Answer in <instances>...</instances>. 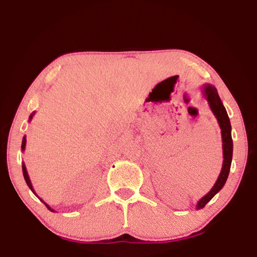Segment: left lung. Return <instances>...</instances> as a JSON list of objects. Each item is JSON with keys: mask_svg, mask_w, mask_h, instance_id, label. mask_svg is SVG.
<instances>
[{"mask_svg": "<svg viewBox=\"0 0 257 257\" xmlns=\"http://www.w3.org/2000/svg\"><path fill=\"white\" fill-rule=\"evenodd\" d=\"M202 94L208 101V105L212 110L213 114L215 115L217 122L221 128V137H222V151H223V163L222 168L217 177V180L212 189L202 196L196 203V209H201L214 198L216 193H219L226 184L228 175H229L231 158H233V139H231V125L229 117H228L226 108H224L222 101L220 99L216 87L210 84H205L202 86Z\"/></svg>", "mask_w": 257, "mask_h": 257, "instance_id": "1", "label": "left lung"}]
</instances>
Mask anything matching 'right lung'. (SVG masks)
I'll return each instance as SVG.
<instances>
[{
	"label": "right lung",
	"mask_w": 257,
	"mask_h": 257,
	"mask_svg": "<svg viewBox=\"0 0 257 257\" xmlns=\"http://www.w3.org/2000/svg\"><path fill=\"white\" fill-rule=\"evenodd\" d=\"M34 114H35V112H33V113H31V114H30V117H29V121L31 120V119H33V117H34ZM26 144H27V137H26V136H24V137H23V139H22V146H21V149H22V151H23V152H24V150H26ZM22 171H23V177H24V180H26V182H27V185H28V186H29V188L31 189V191H33V193H34V194L37 196V194H36V193H35V189H34V187H33V184H31V181H30L29 174H28L27 167H26V165H24V163L22 164ZM37 198H38V199H40V200H41V201H42V202H43L45 206H47V208H48L49 210H51V212H55V210H54V209H52V208H51V207L48 205V203H45V202L43 201V200H42V199L40 198V196H37Z\"/></svg>",
	"instance_id": "right-lung-1"
}]
</instances>
